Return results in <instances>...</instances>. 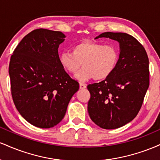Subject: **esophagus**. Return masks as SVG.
I'll return each mask as SVG.
<instances>
[{
    "label": "esophagus",
    "mask_w": 160,
    "mask_h": 160,
    "mask_svg": "<svg viewBox=\"0 0 160 160\" xmlns=\"http://www.w3.org/2000/svg\"><path fill=\"white\" fill-rule=\"evenodd\" d=\"M86 84H83V83H80V89H86Z\"/></svg>",
    "instance_id": "1"
}]
</instances>
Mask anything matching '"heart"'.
Here are the masks:
<instances>
[{
  "mask_svg": "<svg viewBox=\"0 0 160 160\" xmlns=\"http://www.w3.org/2000/svg\"><path fill=\"white\" fill-rule=\"evenodd\" d=\"M118 61V52L113 46L102 45L95 42L85 41L75 45L72 52H64L59 55V62L64 69L76 79L85 82L94 78L104 80L114 71Z\"/></svg>",
  "mask_w": 160,
  "mask_h": 160,
  "instance_id": "heart-1",
  "label": "heart"
}]
</instances>
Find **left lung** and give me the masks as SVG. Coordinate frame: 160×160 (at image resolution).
<instances>
[{
	"label": "left lung",
	"mask_w": 160,
	"mask_h": 160,
	"mask_svg": "<svg viewBox=\"0 0 160 160\" xmlns=\"http://www.w3.org/2000/svg\"><path fill=\"white\" fill-rule=\"evenodd\" d=\"M120 43V56L113 73L105 80L87 86L91 97L88 112L99 127L114 129L136 117L149 87V59L142 45L126 33L104 32Z\"/></svg>",
	"instance_id": "1"
}]
</instances>
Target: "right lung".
<instances>
[{
	"mask_svg": "<svg viewBox=\"0 0 160 160\" xmlns=\"http://www.w3.org/2000/svg\"><path fill=\"white\" fill-rule=\"evenodd\" d=\"M65 38L61 32L36 29L24 37L11 56L12 100L22 117L36 127L59 123L79 89L59 62L58 49Z\"/></svg>",
	"mask_w": 160,
	"mask_h": 160,
	"instance_id": "right-lung-1",
	"label": "right lung"
}]
</instances>
